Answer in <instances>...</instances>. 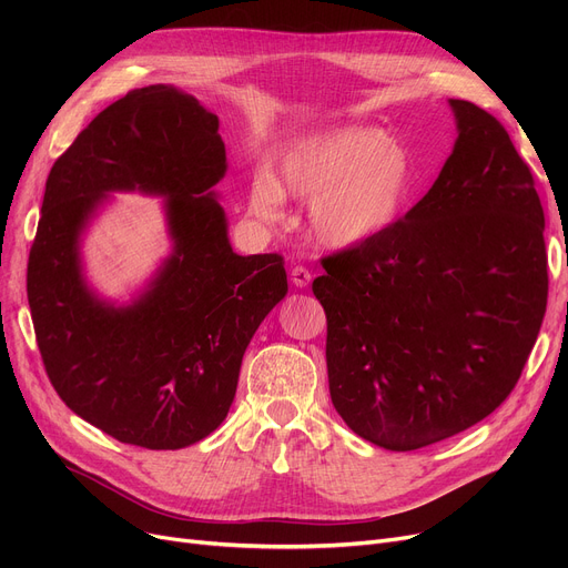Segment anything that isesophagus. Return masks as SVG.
Wrapping results in <instances>:
<instances>
[{
	"label": "esophagus",
	"mask_w": 568,
	"mask_h": 568,
	"mask_svg": "<svg viewBox=\"0 0 568 568\" xmlns=\"http://www.w3.org/2000/svg\"><path fill=\"white\" fill-rule=\"evenodd\" d=\"M290 276H292L294 287H308V283H311V278H313L308 268H304V266H294Z\"/></svg>",
	"instance_id": "1"
}]
</instances>
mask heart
<instances>
[{
	"label": "heart",
	"instance_id": "heart-1",
	"mask_svg": "<svg viewBox=\"0 0 568 568\" xmlns=\"http://www.w3.org/2000/svg\"><path fill=\"white\" fill-rule=\"evenodd\" d=\"M414 193L407 149L371 126H336L294 140L272 174L257 172L251 212L276 223L285 195L308 200V234L324 248L347 251L389 230Z\"/></svg>",
	"mask_w": 568,
	"mask_h": 568
}]
</instances>
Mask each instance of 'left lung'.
<instances>
[{"mask_svg": "<svg viewBox=\"0 0 568 568\" xmlns=\"http://www.w3.org/2000/svg\"><path fill=\"white\" fill-rule=\"evenodd\" d=\"M456 142L430 191L371 242L322 260L329 394L386 452L454 437L523 373L548 302L544 206L493 114L449 99Z\"/></svg>", "mask_w": 568, "mask_h": 568, "instance_id": "8db88e82", "label": "left lung"}]
</instances>
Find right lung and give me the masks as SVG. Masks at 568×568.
<instances>
[{"label": "right lung", "mask_w": 568, "mask_h": 568, "mask_svg": "<svg viewBox=\"0 0 568 568\" xmlns=\"http://www.w3.org/2000/svg\"><path fill=\"white\" fill-rule=\"evenodd\" d=\"M227 172L219 116L172 84L99 112L48 174L27 264L45 373L84 422L144 449L214 433L244 352L287 294L283 257L236 255L214 186ZM110 192L164 197L171 255L129 305L85 283L81 234Z\"/></svg>", "instance_id": "add662e5"}]
</instances>
